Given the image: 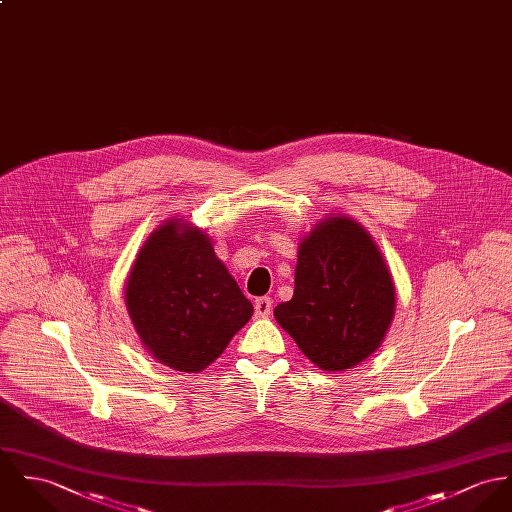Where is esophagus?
I'll use <instances>...</instances> for the list:
<instances>
[{
  "label": "esophagus",
  "instance_id": "34e87169",
  "mask_svg": "<svg viewBox=\"0 0 512 512\" xmlns=\"http://www.w3.org/2000/svg\"><path fill=\"white\" fill-rule=\"evenodd\" d=\"M254 311H256V317H260V319L270 317V313H272V299H270V297H260V299H256Z\"/></svg>",
  "mask_w": 512,
  "mask_h": 512
}]
</instances>
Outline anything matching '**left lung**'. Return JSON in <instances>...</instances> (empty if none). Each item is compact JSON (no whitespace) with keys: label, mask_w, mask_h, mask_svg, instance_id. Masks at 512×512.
<instances>
[{"label":"left lung","mask_w":512,"mask_h":512,"mask_svg":"<svg viewBox=\"0 0 512 512\" xmlns=\"http://www.w3.org/2000/svg\"><path fill=\"white\" fill-rule=\"evenodd\" d=\"M395 315V285L370 233L350 217H328L303 236L293 297L274 317L325 372L370 358Z\"/></svg>","instance_id":"1"}]
</instances>
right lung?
<instances>
[{
	"label": "right lung",
	"instance_id": "add662e5",
	"mask_svg": "<svg viewBox=\"0 0 512 512\" xmlns=\"http://www.w3.org/2000/svg\"><path fill=\"white\" fill-rule=\"evenodd\" d=\"M125 303L152 358L186 373L211 366L254 313L211 238L180 219L166 221L142 244Z\"/></svg>",
	"mask_w": 512,
	"mask_h": 512
}]
</instances>
